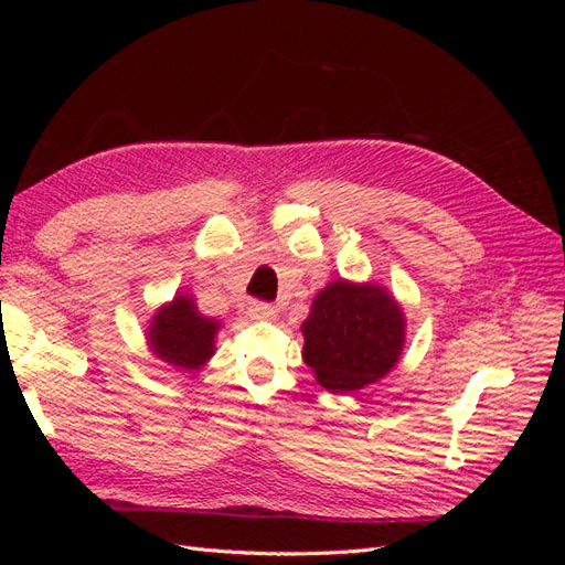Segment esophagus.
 <instances>
[{"label":"esophagus","instance_id":"obj_1","mask_svg":"<svg viewBox=\"0 0 565 565\" xmlns=\"http://www.w3.org/2000/svg\"><path fill=\"white\" fill-rule=\"evenodd\" d=\"M247 313H249V318H254V320H270V318H276L278 309H276V306H273V303H266V301H252Z\"/></svg>","mask_w":565,"mask_h":565}]
</instances>
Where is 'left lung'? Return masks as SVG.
Instances as JSON below:
<instances>
[{"mask_svg": "<svg viewBox=\"0 0 565 565\" xmlns=\"http://www.w3.org/2000/svg\"><path fill=\"white\" fill-rule=\"evenodd\" d=\"M303 363L322 388L349 393L382 380L396 365L405 320L382 287L330 282L301 324Z\"/></svg>", "mask_w": 565, "mask_h": 565, "instance_id": "obj_1", "label": "left lung"}]
</instances>
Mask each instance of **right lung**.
Instances as JSON below:
<instances>
[{"mask_svg":"<svg viewBox=\"0 0 565 565\" xmlns=\"http://www.w3.org/2000/svg\"><path fill=\"white\" fill-rule=\"evenodd\" d=\"M216 330L218 322L198 313L195 303L181 295L152 318L148 339L160 361L181 370H198L214 353Z\"/></svg>","mask_w":565,"mask_h":565,"instance_id":"1","label":"right lung"}]
</instances>
